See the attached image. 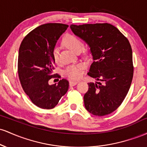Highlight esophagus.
Listing matches in <instances>:
<instances>
[{
    "mask_svg": "<svg viewBox=\"0 0 147 147\" xmlns=\"http://www.w3.org/2000/svg\"><path fill=\"white\" fill-rule=\"evenodd\" d=\"M79 82V81H73V80H70L69 82V84H70V86H75L76 84Z\"/></svg>",
    "mask_w": 147,
    "mask_h": 147,
    "instance_id": "1",
    "label": "esophagus"
}]
</instances>
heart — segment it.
<instances>
[{
    "label": "heart",
    "mask_w": 147,
    "mask_h": 147,
    "mask_svg": "<svg viewBox=\"0 0 147 147\" xmlns=\"http://www.w3.org/2000/svg\"><path fill=\"white\" fill-rule=\"evenodd\" d=\"M63 43L65 46L75 52H78L82 50L83 43L77 36L72 34H68L64 38ZM59 50L55 48L52 51V57L55 63L59 62ZM84 65L82 63H76L69 65L65 70V74L72 79H79L82 76Z\"/></svg>",
    "instance_id": "1"
}]
</instances>
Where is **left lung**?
I'll return each instance as SVG.
<instances>
[{
    "label": "left lung",
    "instance_id": "left-lung-1",
    "mask_svg": "<svg viewBox=\"0 0 147 147\" xmlns=\"http://www.w3.org/2000/svg\"><path fill=\"white\" fill-rule=\"evenodd\" d=\"M70 28L88 45L93 60L88 75L96 82L88 83L84 97L86 109L94 115L110 114L121 105L132 82L133 52L129 40L109 23Z\"/></svg>",
    "mask_w": 147,
    "mask_h": 147
}]
</instances>
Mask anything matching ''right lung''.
Instances as JSON below:
<instances>
[{
	"label": "right lung",
	"mask_w": 147,
	"mask_h": 147,
	"mask_svg": "<svg viewBox=\"0 0 147 147\" xmlns=\"http://www.w3.org/2000/svg\"><path fill=\"white\" fill-rule=\"evenodd\" d=\"M68 25L47 23L37 27L23 38L18 57L20 82L34 104L43 109L55 107L68 90L69 83L61 79L57 85H50L55 61L52 51ZM59 77V75H57Z\"/></svg>",
	"instance_id": "obj_1"
}]
</instances>
